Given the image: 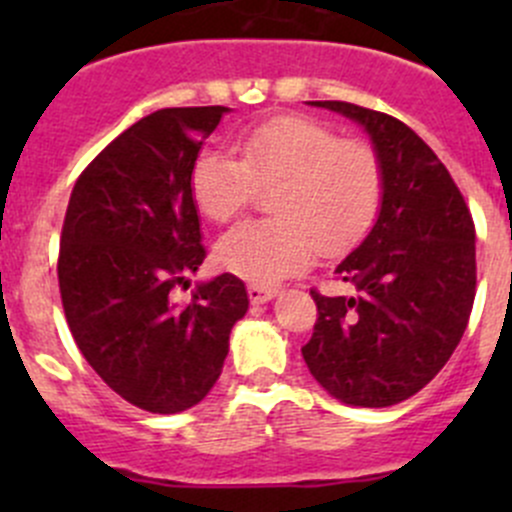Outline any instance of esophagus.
Segmentation results:
<instances>
[{"mask_svg":"<svg viewBox=\"0 0 512 512\" xmlns=\"http://www.w3.org/2000/svg\"><path fill=\"white\" fill-rule=\"evenodd\" d=\"M275 294H277V289H272V287H260V285H250V287H247V297H250L252 304L270 302V299L275 297Z\"/></svg>","mask_w":512,"mask_h":512,"instance_id":"1","label":"esophagus"}]
</instances>
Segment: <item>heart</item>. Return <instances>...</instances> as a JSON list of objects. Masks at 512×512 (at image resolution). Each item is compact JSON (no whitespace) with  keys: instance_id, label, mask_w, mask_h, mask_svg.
Listing matches in <instances>:
<instances>
[{"instance_id":"1","label":"heart","mask_w":512,"mask_h":512,"mask_svg":"<svg viewBox=\"0 0 512 512\" xmlns=\"http://www.w3.org/2000/svg\"><path fill=\"white\" fill-rule=\"evenodd\" d=\"M260 188H272L275 218L227 230L215 260L272 287L307 270L317 252L347 255L369 235L384 203V165L364 138H342L314 118L275 116L240 138V158L205 148L190 170V198L213 223L242 213Z\"/></svg>"}]
</instances>
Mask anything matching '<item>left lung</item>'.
Listing matches in <instances>:
<instances>
[{
  "mask_svg": "<svg viewBox=\"0 0 512 512\" xmlns=\"http://www.w3.org/2000/svg\"><path fill=\"white\" fill-rule=\"evenodd\" d=\"M369 131L384 165V203L369 237L334 277L354 297L317 304L307 369L334 399L384 409L421 391L451 359L476 299V225L436 153L389 113L312 101Z\"/></svg>",
  "mask_w": 512,
  "mask_h": 512,
  "instance_id": "left-lung-1",
  "label": "left lung"
}]
</instances>
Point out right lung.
<instances>
[{"instance_id": "right-lung-1", "label": "right lung", "mask_w": 512, "mask_h": 512, "mask_svg": "<svg viewBox=\"0 0 512 512\" xmlns=\"http://www.w3.org/2000/svg\"><path fill=\"white\" fill-rule=\"evenodd\" d=\"M225 106L160 108L113 138L71 190L59 292L91 369L128 404L178 414L223 374L230 329L247 312L240 277L173 292L205 260L190 170Z\"/></svg>"}]
</instances>
